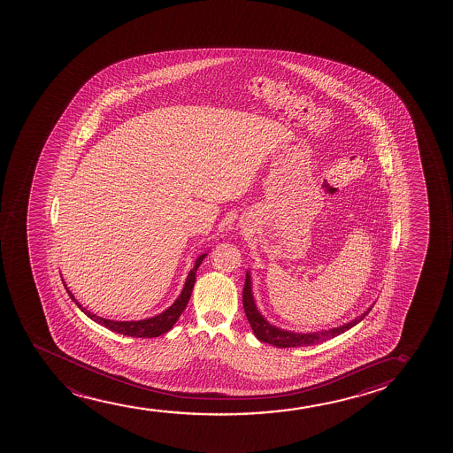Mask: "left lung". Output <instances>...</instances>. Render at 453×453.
Returning <instances> with one entry per match:
<instances>
[{
	"label": "left lung",
	"instance_id": "8db88e82",
	"mask_svg": "<svg viewBox=\"0 0 453 453\" xmlns=\"http://www.w3.org/2000/svg\"><path fill=\"white\" fill-rule=\"evenodd\" d=\"M242 306H244V312H246V317H248L249 323H250V328L254 331L255 337L258 341L266 342V343H271V345L277 348L310 347L314 343H320V342L337 337L342 333L356 326L360 320H364V317L372 308V306L368 308V310L364 311V314H360L353 320L343 323L341 326H335V328L311 331V333H296V331H289V329L279 328L273 323L267 322L266 317L263 316L260 310L257 308L254 292H252V277H250L249 271L246 273V283H244V289H242Z\"/></svg>",
	"mask_w": 453,
	"mask_h": 453
}]
</instances>
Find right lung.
<instances>
[{"instance_id": "add662e5", "label": "right lung", "mask_w": 453, "mask_h": 453, "mask_svg": "<svg viewBox=\"0 0 453 453\" xmlns=\"http://www.w3.org/2000/svg\"><path fill=\"white\" fill-rule=\"evenodd\" d=\"M205 257H207V252L199 255L196 258L190 273L187 275L186 283H184V288L180 291V297L174 300L173 304L161 314L143 319V320H110V319H104V317L97 316V314H93L87 308H83V304H81V302L74 297V294L69 291L68 286L65 285V288L68 291L69 297L73 298V302H75V304L81 308V312H85L91 320L99 323L110 331H114L118 334L130 335V337H147V339L159 337V335L173 328V325L180 319L182 311L186 310L187 303H188L190 296H192L193 286L196 281V271H198L199 265L203 263Z\"/></svg>"}]
</instances>
